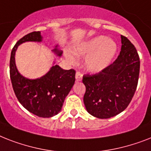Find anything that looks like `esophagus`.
I'll list each match as a JSON object with an SVG mask.
<instances>
[{"label": "esophagus", "mask_w": 151, "mask_h": 151, "mask_svg": "<svg viewBox=\"0 0 151 151\" xmlns=\"http://www.w3.org/2000/svg\"><path fill=\"white\" fill-rule=\"evenodd\" d=\"M82 73H81V72L78 71L77 73H76V76H75V78H76V80L78 81H81L82 80Z\"/></svg>", "instance_id": "esophagus-1"}]
</instances>
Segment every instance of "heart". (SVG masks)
I'll list each match as a JSON object with an SVG mask.
<instances>
[{"label": "heart", "mask_w": 151, "mask_h": 151, "mask_svg": "<svg viewBox=\"0 0 151 151\" xmlns=\"http://www.w3.org/2000/svg\"><path fill=\"white\" fill-rule=\"evenodd\" d=\"M116 50V44L112 40L99 35L78 45L73 52L78 56H87L85 66L89 71L100 72L110 64ZM66 56L70 62H75V58L70 53H67Z\"/></svg>", "instance_id": "b5f03b06"}]
</instances>
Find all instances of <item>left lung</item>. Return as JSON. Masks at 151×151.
Listing matches in <instances>:
<instances>
[{"mask_svg":"<svg viewBox=\"0 0 151 151\" xmlns=\"http://www.w3.org/2000/svg\"><path fill=\"white\" fill-rule=\"evenodd\" d=\"M122 47L113 63L95 74H84L86 87L84 103L91 116L109 119L124 111L137 89L139 73V57L135 46L121 35Z\"/></svg>","mask_w":151,"mask_h":151,"instance_id":"left-lung-1","label":"left lung"}]
</instances>
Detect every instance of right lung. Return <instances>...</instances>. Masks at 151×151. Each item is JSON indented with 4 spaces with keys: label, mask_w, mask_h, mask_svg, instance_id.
Returning <instances> with one entry per match:
<instances>
[{
    "label": "right lung",
    "mask_w": 151,
    "mask_h": 151,
    "mask_svg": "<svg viewBox=\"0 0 151 151\" xmlns=\"http://www.w3.org/2000/svg\"><path fill=\"white\" fill-rule=\"evenodd\" d=\"M41 42L40 32H32L17 42L12 50L10 59V78L13 90L18 101L24 109L35 116L42 118L54 116L61 111L65 98L69 94L75 82L73 69L63 70L55 65L46 75L38 79H28L18 71L14 55L18 46L25 42ZM53 51L58 56L62 51Z\"/></svg>",
    "instance_id": "obj_1"
}]
</instances>
